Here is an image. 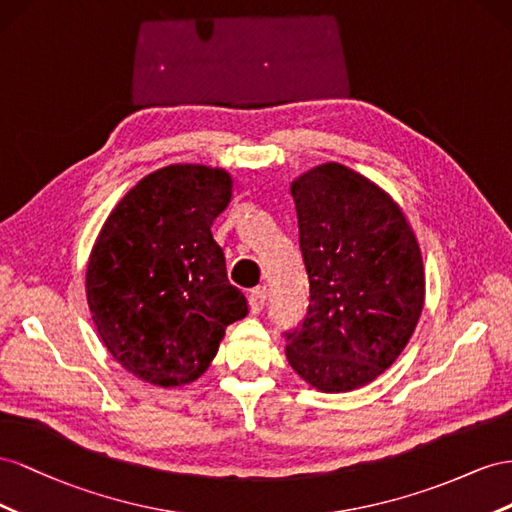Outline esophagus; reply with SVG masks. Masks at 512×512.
<instances>
[{"label": "esophagus", "mask_w": 512, "mask_h": 512, "mask_svg": "<svg viewBox=\"0 0 512 512\" xmlns=\"http://www.w3.org/2000/svg\"><path fill=\"white\" fill-rule=\"evenodd\" d=\"M266 296H268L266 285H257L248 291V306H251L253 313H261V309H264L266 304Z\"/></svg>", "instance_id": "1"}]
</instances>
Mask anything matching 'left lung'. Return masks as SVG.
Wrapping results in <instances>:
<instances>
[{
  "label": "left lung",
  "instance_id": "obj_1",
  "mask_svg": "<svg viewBox=\"0 0 512 512\" xmlns=\"http://www.w3.org/2000/svg\"><path fill=\"white\" fill-rule=\"evenodd\" d=\"M309 306L285 330L294 371L324 392L373 382L410 341L425 302L414 231L382 188L337 163L291 184Z\"/></svg>",
  "mask_w": 512,
  "mask_h": 512
}]
</instances>
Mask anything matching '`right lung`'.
<instances>
[{
	"label": "right lung",
	"mask_w": 512,
	"mask_h": 512,
	"mask_svg": "<svg viewBox=\"0 0 512 512\" xmlns=\"http://www.w3.org/2000/svg\"><path fill=\"white\" fill-rule=\"evenodd\" d=\"M231 188L221 169H158L130 188L94 244L85 281L92 319L111 356L145 382H193L225 328L248 313L212 236Z\"/></svg>",
	"instance_id": "obj_1"
}]
</instances>
